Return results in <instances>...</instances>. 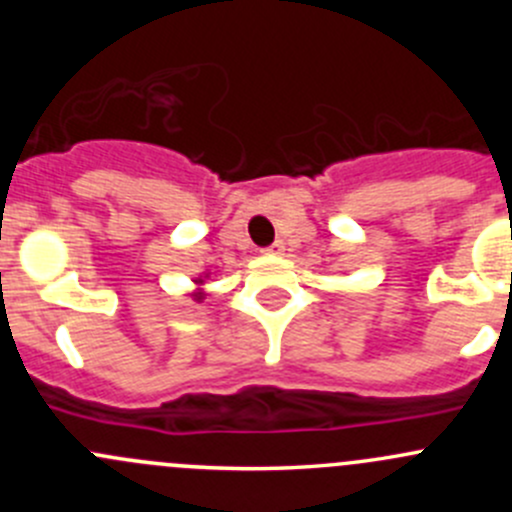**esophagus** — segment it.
<instances>
[{"label": "esophagus", "instance_id": "obj_1", "mask_svg": "<svg viewBox=\"0 0 512 512\" xmlns=\"http://www.w3.org/2000/svg\"><path fill=\"white\" fill-rule=\"evenodd\" d=\"M265 255H282V252H285V245H282V242H275V245H270V247H265Z\"/></svg>", "mask_w": 512, "mask_h": 512}]
</instances>
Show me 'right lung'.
<instances>
[{"label":"right lung","instance_id":"add662e5","mask_svg":"<svg viewBox=\"0 0 512 512\" xmlns=\"http://www.w3.org/2000/svg\"><path fill=\"white\" fill-rule=\"evenodd\" d=\"M195 282H198V285H200V282H203V280H195ZM193 297H195V302H203V292L193 294Z\"/></svg>","mask_w":512,"mask_h":512}]
</instances>
